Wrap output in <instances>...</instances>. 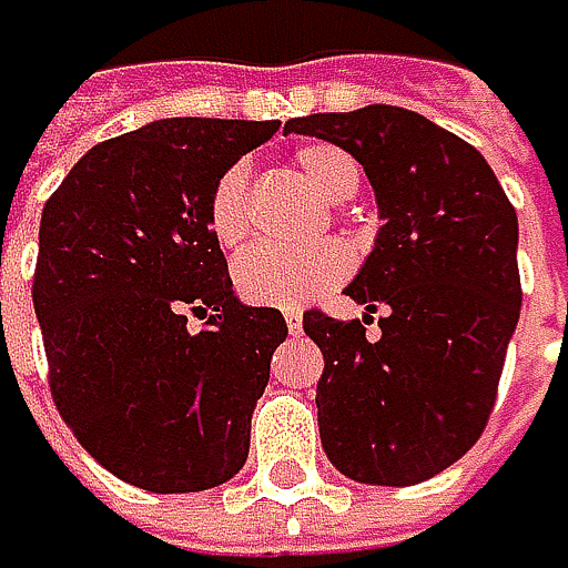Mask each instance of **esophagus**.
Returning <instances> with one entry per match:
<instances>
[{"instance_id": "34e87169", "label": "esophagus", "mask_w": 568, "mask_h": 568, "mask_svg": "<svg viewBox=\"0 0 568 568\" xmlns=\"http://www.w3.org/2000/svg\"><path fill=\"white\" fill-rule=\"evenodd\" d=\"M282 316H286V326H290V333H300V329H303V313H300V310H286Z\"/></svg>"}]
</instances>
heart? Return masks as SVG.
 Segmentation results:
<instances>
[{"instance_id":"b5f03b06","label":"heart","mask_w":568,"mask_h":568,"mask_svg":"<svg viewBox=\"0 0 568 568\" xmlns=\"http://www.w3.org/2000/svg\"><path fill=\"white\" fill-rule=\"evenodd\" d=\"M296 171L329 201H346L359 187V164L336 144H303L293 154ZM209 229L235 248L252 232V168L245 161L229 164L209 194ZM353 268V255L343 242H320L310 248L252 245L235 258L232 278L245 303L255 306H303L313 293L336 286Z\"/></svg>"}]
</instances>
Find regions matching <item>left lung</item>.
<instances>
[{
  "label": "left lung",
  "mask_w": 568,
  "mask_h": 568,
  "mask_svg": "<svg viewBox=\"0 0 568 568\" xmlns=\"http://www.w3.org/2000/svg\"><path fill=\"white\" fill-rule=\"evenodd\" d=\"M367 171L381 235L346 296L363 320L303 313L323 353L316 384L326 458L353 481L417 485L481 437L521 310L518 219L488 161L427 116L371 103L293 116ZM382 336L371 341V312Z\"/></svg>",
  "instance_id": "obj_1"
}]
</instances>
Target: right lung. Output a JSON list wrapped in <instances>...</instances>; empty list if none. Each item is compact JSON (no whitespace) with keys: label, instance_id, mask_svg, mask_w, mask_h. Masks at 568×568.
<instances>
[{"label":"right lung","instance_id":"right-lung-1","mask_svg":"<svg viewBox=\"0 0 568 568\" xmlns=\"http://www.w3.org/2000/svg\"><path fill=\"white\" fill-rule=\"evenodd\" d=\"M275 131L278 120H154L90 148L43 209L32 306L53 404L110 475L144 491L215 488L248 458L290 326L239 303L209 194Z\"/></svg>","mask_w":568,"mask_h":568}]
</instances>
